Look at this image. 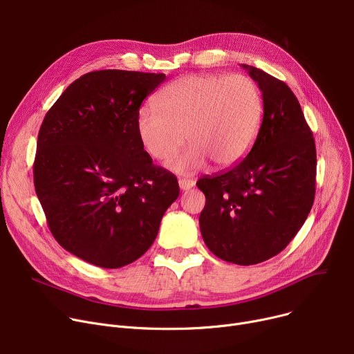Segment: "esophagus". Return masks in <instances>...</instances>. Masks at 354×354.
<instances>
[{"label": "esophagus", "instance_id": "esophagus-1", "mask_svg": "<svg viewBox=\"0 0 354 354\" xmlns=\"http://www.w3.org/2000/svg\"><path fill=\"white\" fill-rule=\"evenodd\" d=\"M194 185H195V182H194L192 179H186V178L179 179V187H180V191H189L191 187H194Z\"/></svg>", "mask_w": 354, "mask_h": 354}]
</instances>
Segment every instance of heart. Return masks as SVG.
Wrapping results in <instances>:
<instances>
[{"label": "heart", "instance_id": "obj_1", "mask_svg": "<svg viewBox=\"0 0 354 354\" xmlns=\"http://www.w3.org/2000/svg\"><path fill=\"white\" fill-rule=\"evenodd\" d=\"M156 108H140L136 131L145 151L169 162L186 140L191 147L174 169L191 174L207 160L229 168L242 160L261 131L265 102L261 86L248 75H187L165 86Z\"/></svg>", "mask_w": 354, "mask_h": 354}]
</instances>
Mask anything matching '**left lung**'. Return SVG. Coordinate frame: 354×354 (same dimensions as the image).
Masks as SVG:
<instances>
[{"label":"left lung","instance_id":"left-lung-1","mask_svg":"<svg viewBox=\"0 0 354 354\" xmlns=\"http://www.w3.org/2000/svg\"><path fill=\"white\" fill-rule=\"evenodd\" d=\"M263 93L265 112L245 159L196 185L206 203L202 238L215 256L242 266L283 250L303 226L316 192V145L292 89L242 64Z\"/></svg>","mask_w":354,"mask_h":354}]
</instances>
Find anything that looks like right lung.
Listing matches in <instances>:
<instances>
[{"label": "right lung", "mask_w": 354, "mask_h": 354, "mask_svg": "<svg viewBox=\"0 0 354 354\" xmlns=\"http://www.w3.org/2000/svg\"><path fill=\"white\" fill-rule=\"evenodd\" d=\"M165 74L92 71L46 112L34 160L35 192L55 241L82 261L122 268L153 243L179 196L136 131L142 101Z\"/></svg>", "instance_id": "1"}]
</instances>
